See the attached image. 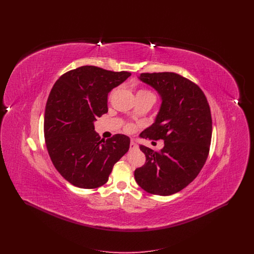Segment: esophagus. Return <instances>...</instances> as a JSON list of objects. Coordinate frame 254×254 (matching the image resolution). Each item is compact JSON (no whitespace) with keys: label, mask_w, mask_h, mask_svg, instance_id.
I'll use <instances>...</instances> for the list:
<instances>
[{"label":"esophagus","mask_w":254,"mask_h":254,"mask_svg":"<svg viewBox=\"0 0 254 254\" xmlns=\"http://www.w3.org/2000/svg\"><path fill=\"white\" fill-rule=\"evenodd\" d=\"M129 147H130V149H137L139 146H138V145L133 141V140H131L130 141V145H129Z\"/></svg>","instance_id":"34e87169"}]
</instances>
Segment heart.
<instances>
[{
  "label": "heart",
  "instance_id": "obj_1",
  "mask_svg": "<svg viewBox=\"0 0 254 254\" xmlns=\"http://www.w3.org/2000/svg\"><path fill=\"white\" fill-rule=\"evenodd\" d=\"M137 94H149V95H152V96L155 97L154 95V93H152L150 90H148V89H145V88H142V89H140L139 91H138V93ZM133 128H134V126H133L132 124H127L126 125V127H125V129H126V131H128V132H130V131H132Z\"/></svg>",
  "mask_w": 254,
  "mask_h": 254
}]
</instances>
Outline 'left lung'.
<instances>
[{
  "instance_id": "left-lung-1",
  "label": "left lung",
  "mask_w": 254,
  "mask_h": 254,
  "mask_svg": "<svg viewBox=\"0 0 254 254\" xmlns=\"http://www.w3.org/2000/svg\"><path fill=\"white\" fill-rule=\"evenodd\" d=\"M139 78L162 97L155 123L142 135L164 140V147L154 151L140 145L145 163L134 177L148 193L171 195L193 181L205 165L212 134L209 105L198 85L177 73H141Z\"/></svg>"
}]
</instances>
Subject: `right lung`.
<instances>
[{"mask_svg": "<svg viewBox=\"0 0 254 254\" xmlns=\"http://www.w3.org/2000/svg\"><path fill=\"white\" fill-rule=\"evenodd\" d=\"M130 75L83 65L63 74L53 85L45 111V141L55 169L73 186L105 185L115 163L127 152V136L101 140L93 122L108 112L109 91Z\"/></svg>", "mask_w": 254, "mask_h": 254, "instance_id": "add662e5", "label": "right lung"}]
</instances>
